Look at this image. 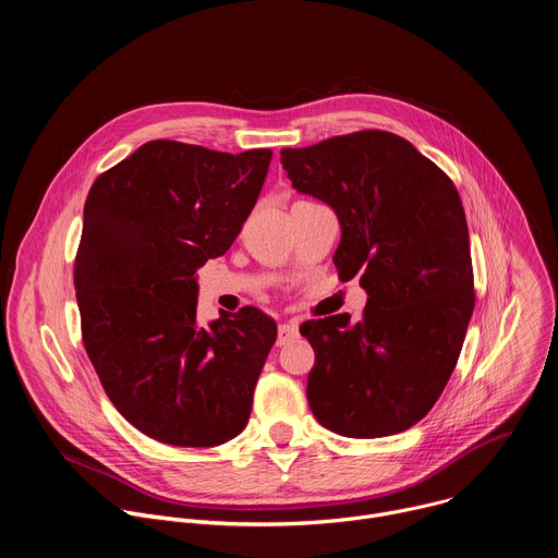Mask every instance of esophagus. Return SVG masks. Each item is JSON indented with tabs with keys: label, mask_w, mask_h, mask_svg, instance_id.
<instances>
[{
	"label": "esophagus",
	"mask_w": 558,
	"mask_h": 558,
	"mask_svg": "<svg viewBox=\"0 0 558 558\" xmlns=\"http://www.w3.org/2000/svg\"><path fill=\"white\" fill-rule=\"evenodd\" d=\"M300 336V331H298V325L295 323H282L280 327H278V344L282 347V344H287V342H291V340H295Z\"/></svg>",
	"instance_id": "esophagus-1"
}]
</instances>
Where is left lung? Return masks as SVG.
<instances>
[{"instance_id": "left-lung-1", "label": "left lung", "mask_w": 558, "mask_h": 558, "mask_svg": "<svg viewBox=\"0 0 558 558\" xmlns=\"http://www.w3.org/2000/svg\"><path fill=\"white\" fill-rule=\"evenodd\" d=\"M300 194L327 203L342 227L333 263L360 274V323L311 320L306 400L325 428L375 439L415 426L439 400L474 308L470 238L452 181L407 138L362 130L284 147Z\"/></svg>"}]
</instances>
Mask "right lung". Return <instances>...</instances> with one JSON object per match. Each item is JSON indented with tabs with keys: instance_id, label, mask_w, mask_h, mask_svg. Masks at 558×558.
<instances>
[{
	"instance_id": "right-lung-1",
	"label": "right lung",
	"mask_w": 558,
	"mask_h": 558,
	"mask_svg": "<svg viewBox=\"0 0 558 558\" xmlns=\"http://www.w3.org/2000/svg\"><path fill=\"white\" fill-rule=\"evenodd\" d=\"M271 149L149 141L90 187L74 260L86 353L114 409L147 437L211 448L250 422L276 323L254 306L196 320V269L252 214Z\"/></svg>"
}]
</instances>
